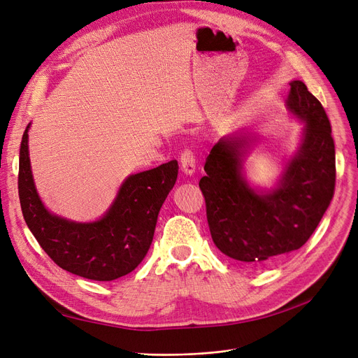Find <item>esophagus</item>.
<instances>
[{
	"label": "esophagus",
	"mask_w": 358,
	"mask_h": 358,
	"mask_svg": "<svg viewBox=\"0 0 358 358\" xmlns=\"http://www.w3.org/2000/svg\"><path fill=\"white\" fill-rule=\"evenodd\" d=\"M180 164H181V171L185 176H193L196 171V158L194 153L190 149H185L181 157H180Z\"/></svg>",
	"instance_id": "34e87169"
}]
</instances>
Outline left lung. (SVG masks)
I'll return each mask as SVG.
<instances>
[{
	"mask_svg": "<svg viewBox=\"0 0 358 358\" xmlns=\"http://www.w3.org/2000/svg\"><path fill=\"white\" fill-rule=\"evenodd\" d=\"M285 103L303 121V131L275 187H252L244 177L245 157L257 142L248 131L220 138L199 182L215 245L250 268L299 250L334 197L335 145L328 115L301 80L289 83Z\"/></svg>",
	"mask_w": 358,
	"mask_h": 358,
	"instance_id": "obj_1",
	"label": "left lung"
}]
</instances>
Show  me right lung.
<instances>
[{
  "label": "right lung",
  "mask_w": 358,
  "mask_h": 358,
  "mask_svg": "<svg viewBox=\"0 0 358 358\" xmlns=\"http://www.w3.org/2000/svg\"><path fill=\"white\" fill-rule=\"evenodd\" d=\"M29 129L19 158V197L24 221L43 252L59 268L93 281H114L134 271L153 240L158 213L178 176L169 161L129 176L108 210L93 222H76L45 208L29 158Z\"/></svg>",
  "instance_id": "right-lung-1"
}]
</instances>
